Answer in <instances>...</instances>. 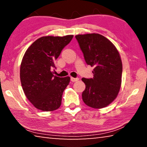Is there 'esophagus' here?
<instances>
[{"label":"esophagus","instance_id":"1","mask_svg":"<svg viewBox=\"0 0 147 147\" xmlns=\"http://www.w3.org/2000/svg\"><path fill=\"white\" fill-rule=\"evenodd\" d=\"M78 80H79L78 78H73V77H71V81L73 82H74L78 81Z\"/></svg>","mask_w":147,"mask_h":147}]
</instances>
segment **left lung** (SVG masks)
I'll list each match as a JSON object with an SVG mask.
<instances>
[{
    "label": "left lung",
    "mask_w": 147,
    "mask_h": 147,
    "mask_svg": "<svg viewBox=\"0 0 147 147\" xmlns=\"http://www.w3.org/2000/svg\"><path fill=\"white\" fill-rule=\"evenodd\" d=\"M86 63L94 67L93 78H82L86 84L82 100L87 106L100 109L108 106L117 96L121 86L123 64L117 49L98 34L76 35Z\"/></svg>",
    "instance_id": "obj_1"
}]
</instances>
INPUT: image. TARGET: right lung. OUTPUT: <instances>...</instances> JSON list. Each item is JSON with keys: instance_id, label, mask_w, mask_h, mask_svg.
Masks as SVG:
<instances>
[{"instance_id": "add662e5", "label": "right lung", "mask_w": 147, "mask_h": 147, "mask_svg": "<svg viewBox=\"0 0 147 147\" xmlns=\"http://www.w3.org/2000/svg\"><path fill=\"white\" fill-rule=\"evenodd\" d=\"M73 35L43 36L32 43L22 59L20 78L26 98L37 109L52 111L61 104L63 92L70 77L54 76L52 70L63 49L70 43Z\"/></svg>"}]
</instances>
